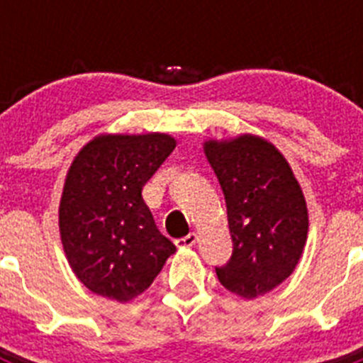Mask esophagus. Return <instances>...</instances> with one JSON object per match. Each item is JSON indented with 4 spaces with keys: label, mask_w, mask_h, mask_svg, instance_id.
Returning <instances> with one entry per match:
<instances>
[{
    "label": "esophagus",
    "mask_w": 363,
    "mask_h": 363,
    "mask_svg": "<svg viewBox=\"0 0 363 363\" xmlns=\"http://www.w3.org/2000/svg\"><path fill=\"white\" fill-rule=\"evenodd\" d=\"M196 242H198V234L191 233V234H187V236H184V238L176 240V245H178V247H192Z\"/></svg>",
    "instance_id": "obj_1"
}]
</instances>
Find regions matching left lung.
<instances>
[{
	"mask_svg": "<svg viewBox=\"0 0 363 363\" xmlns=\"http://www.w3.org/2000/svg\"><path fill=\"white\" fill-rule=\"evenodd\" d=\"M203 152L227 205L233 256L216 267L220 284L245 300L293 274L309 233L307 203L284 154L255 134L207 140Z\"/></svg>",
	"mask_w": 363,
	"mask_h": 363,
	"instance_id": "obj_1",
	"label": "left lung"
}]
</instances>
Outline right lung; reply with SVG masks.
Here are the masks:
<instances>
[{"instance_id": "obj_1", "label": "right lung", "mask_w": 363, "mask_h": 363, "mask_svg": "<svg viewBox=\"0 0 363 363\" xmlns=\"http://www.w3.org/2000/svg\"><path fill=\"white\" fill-rule=\"evenodd\" d=\"M174 147L165 133L99 134L70 163L60 236L76 278L98 296L134 300L176 251L142 198L143 185Z\"/></svg>"}]
</instances>
